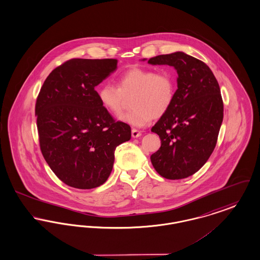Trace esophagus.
<instances>
[{
    "label": "esophagus",
    "instance_id": "34e87169",
    "mask_svg": "<svg viewBox=\"0 0 260 260\" xmlns=\"http://www.w3.org/2000/svg\"><path fill=\"white\" fill-rule=\"evenodd\" d=\"M141 136V132H139L138 129H136V128H133L132 129V137L134 138H139Z\"/></svg>",
    "mask_w": 260,
    "mask_h": 260
}]
</instances>
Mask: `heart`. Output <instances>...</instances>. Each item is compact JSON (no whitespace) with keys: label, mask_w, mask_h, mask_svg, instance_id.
<instances>
[{"label":"heart","mask_w":260,"mask_h":260,"mask_svg":"<svg viewBox=\"0 0 260 260\" xmlns=\"http://www.w3.org/2000/svg\"><path fill=\"white\" fill-rule=\"evenodd\" d=\"M132 98V111L119 119L135 127L146 126L153 118L165 115L173 105L176 96V81L169 73H156L153 70L134 68L123 73L118 79V87L111 82H103L97 89L101 106L114 116H118Z\"/></svg>","instance_id":"heart-1"}]
</instances>
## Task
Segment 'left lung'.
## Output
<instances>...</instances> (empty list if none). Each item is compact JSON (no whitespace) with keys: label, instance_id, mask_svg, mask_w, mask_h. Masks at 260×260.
<instances>
[{"label":"left lung","instance_id":"8db88e82","mask_svg":"<svg viewBox=\"0 0 260 260\" xmlns=\"http://www.w3.org/2000/svg\"><path fill=\"white\" fill-rule=\"evenodd\" d=\"M148 63L168 64L178 74L173 105L151 128L161 139L151 163L165 179H184L206 163L216 146L224 112L220 87L206 63L183 52L159 55Z\"/></svg>","mask_w":260,"mask_h":260}]
</instances>
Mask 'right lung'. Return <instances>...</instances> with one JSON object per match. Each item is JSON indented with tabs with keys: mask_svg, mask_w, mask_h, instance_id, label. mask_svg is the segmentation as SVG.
Listing matches in <instances>:
<instances>
[{
	"mask_svg": "<svg viewBox=\"0 0 260 260\" xmlns=\"http://www.w3.org/2000/svg\"><path fill=\"white\" fill-rule=\"evenodd\" d=\"M115 59H72L44 81L35 115L41 152L62 183L79 189L107 181L118 145L131 126L115 122L101 106L95 86L117 69Z\"/></svg>",
	"mask_w": 260,
	"mask_h": 260,
	"instance_id": "right-lung-1",
	"label": "right lung"
}]
</instances>
